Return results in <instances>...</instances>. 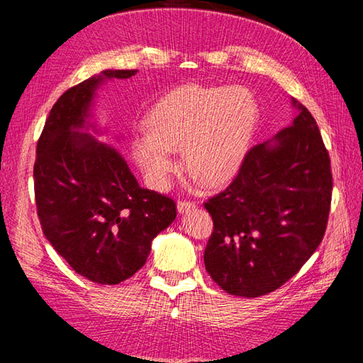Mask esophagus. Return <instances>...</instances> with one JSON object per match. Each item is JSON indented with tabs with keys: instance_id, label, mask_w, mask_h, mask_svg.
Instances as JSON below:
<instances>
[{
	"instance_id": "esophagus-1",
	"label": "esophagus",
	"mask_w": 363,
	"mask_h": 363,
	"mask_svg": "<svg viewBox=\"0 0 363 363\" xmlns=\"http://www.w3.org/2000/svg\"><path fill=\"white\" fill-rule=\"evenodd\" d=\"M196 207V204L194 201H187V199H181V201H177V212L179 213H186L194 211Z\"/></svg>"
}]
</instances>
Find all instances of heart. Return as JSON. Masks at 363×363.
Segmentation results:
<instances>
[{"label": "heart", "mask_w": 363, "mask_h": 363, "mask_svg": "<svg viewBox=\"0 0 363 363\" xmlns=\"http://www.w3.org/2000/svg\"><path fill=\"white\" fill-rule=\"evenodd\" d=\"M259 104L245 87L187 84L168 91L146 115V134L133 142L137 164L152 187L165 189L184 167L207 187L229 182L242 168L259 125Z\"/></svg>", "instance_id": "1"}]
</instances>
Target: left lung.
I'll list each match as a JSON object with an SVG mask.
<instances>
[{
	"label": "left lung",
	"mask_w": 363,
	"mask_h": 363,
	"mask_svg": "<svg viewBox=\"0 0 363 363\" xmlns=\"http://www.w3.org/2000/svg\"><path fill=\"white\" fill-rule=\"evenodd\" d=\"M293 106L299 113L291 125L252 146L226 190L204 203L213 220L206 269L229 295L257 298L279 289L325 237L329 152L312 113L295 99Z\"/></svg>",
	"instance_id": "left-lung-1"
}]
</instances>
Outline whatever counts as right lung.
I'll return each mask as SVG.
<instances>
[{"label": "right lung", "instance_id": "obj_1", "mask_svg": "<svg viewBox=\"0 0 363 363\" xmlns=\"http://www.w3.org/2000/svg\"><path fill=\"white\" fill-rule=\"evenodd\" d=\"M137 70H104L60 96L37 142L34 194L40 226L52 248L89 281L115 285L140 269L151 242L176 218V203L138 186L112 146L81 133L104 79Z\"/></svg>", "mask_w": 363, "mask_h": 363}]
</instances>
